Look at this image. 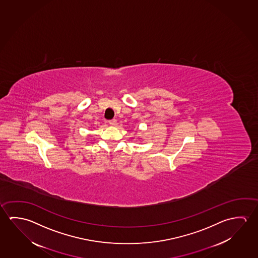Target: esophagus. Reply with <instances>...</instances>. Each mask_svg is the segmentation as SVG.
I'll use <instances>...</instances> for the list:
<instances>
[{
	"label": "esophagus",
	"instance_id": "obj_1",
	"mask_svg": "<svg viewBox=\"0 0 258 258\" xmlns=\"http://www.w3.org/2000/svg\"><path fill=\"white\" fill-rule=\"evenodd\" d=\"M108 123L111 125V126H116L117 125V120L113 118V119H110V120H108Z\"/></svg>",
	"mask_w": 258,
	"mask_h": 258
}]
</instances>
